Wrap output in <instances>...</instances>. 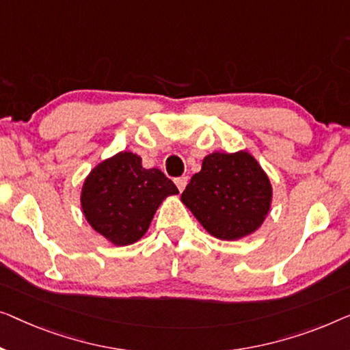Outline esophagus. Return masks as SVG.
I'll use <instances>...</instances> for the list:
<instances>
[{"label":"esophagus","instance_id":"obj_1","mask_svg":"<svg viewBox=\"0 0 350 350\" xmlns=\"http://www.w3.org/2000/svg\"><path fill=\"white\" fill-rule=\"evenodd\" d=\"M187 182H189V179H187L185 176H182V177H176V179H174V184H176L177 189H179V191H182V190L185 189Z\"/></svg>","mask_w":350,"mask_h":350}]
</instances>
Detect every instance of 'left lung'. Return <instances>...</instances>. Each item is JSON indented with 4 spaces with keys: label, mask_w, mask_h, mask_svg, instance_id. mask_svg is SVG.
Returning a JSON list of instances; mask_svg holds the SVG:
<instances>
[{
    "label": "left lung",
    "mask_w": 350,
    "mask_h": 350,
    "mask_svg": "<svg viewBox=\"0 0 350 350\" xmlns=\"http://www.w3.org/2000/svg\"><path fill=\"white\" fill-rule=\"evenodd\" d=\"M180 200L206 231L233 241L262 225L271 204V184L247 152H214L203 160Z\"/></svg>",
    "instance_id": "1"
}]
</instances>
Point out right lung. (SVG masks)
<instances>
[{"label":"right lung","instance_id":"add662e5","mask_svg":"<svg viewBox=\"0 0 350 350\" xmlns=\"http://www.w3.org/2000/svg\"><path fill=\"white\" fill-rule=\"evenodd\" d=\"M177 187L160 170H146L141 157L120 152L92 170L83 182V215L98 233L117 245L136 243L157 208Z\"/></svg>","mask_w":350,"mask_h":350}]
</instances>
